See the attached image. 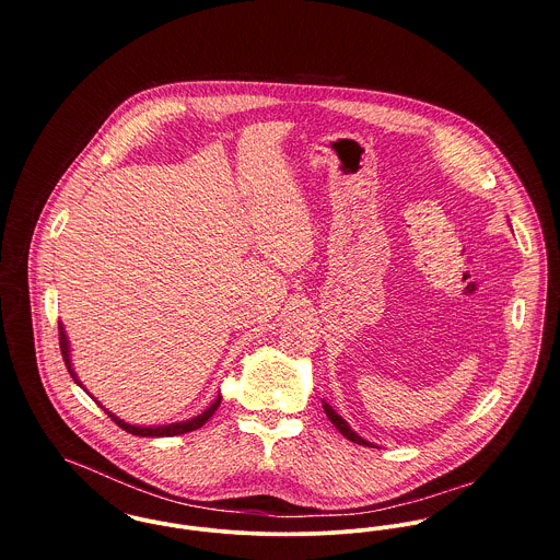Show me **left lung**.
Returning a JSON list of instances; mask_svg holds the SVG:
<instances>
[{
	"label": "left lung",
	"mask_w": 560,
	"mask_h": 560,
	"mask_svg": "<svg viewBox=\"0 0 560 560\" xmlns=\"http://www.w3.org/2000/svg\"><path fill=\"white\" fill-rule=\"evenodd\" d=\"M323 409H325V413H327V418H329V422L347 438V440H351L353 444H360V446H371V448H375V444H371V442H366L364 438H360L347 422H345V418L342 416H338L334 409H331V405L329 402H325L323 400Z\"/></svg>",
	"instance_id": "8db88e82"
}]
</instances>
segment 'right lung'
Listing matches in <instances>:
<instances>
[{
  "mask_svg": "<svg viewBox=\"0 0 560 560\" xmlns=\"http://www.w3.org/2000/svg\"><path fill=\"white\" fill-rule=\"evenodd\" d=\"M58 329H60V351H62V358H65V364H67V369H69V373H71V377L75 380V384L81 386L80 380H78V375H75V371H73V364H71V347H69V336H67V331H65V325L62 323H58ZM83 388V386H81ZM92 397V395H90ZM94 399V397H92ZM98 402V400H96ZM220 402H222V395H218V399L213 400L202 413H198V416H194V418H189V420H183V422H170V424H158V427H140V424H129V422H125V420H120L116 413H112V411H107L101 402V407L107 411V416L120 427V429H125L127 433H133V435H140V438H172V435H183V433H189V431H196V429H200L213 413H215V409L220 407Z\"/></svg>",
  "mask_w": 560,
  "mask_h": 560,
  "instance_id": "right-lung-1",
  "label": "right lung"
}]
</instances>
